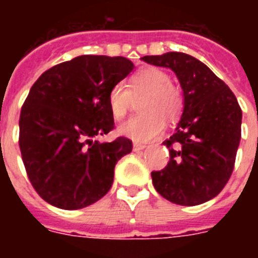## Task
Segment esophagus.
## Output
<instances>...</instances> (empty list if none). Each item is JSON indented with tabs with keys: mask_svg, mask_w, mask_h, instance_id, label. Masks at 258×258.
Instances as JSON below:
<instances>
[{
	"mask_svg": "<svg viewBox=\"0 0 258 258\" xmlns=\"http://www.w3.org/2000/svg\"><path fill=\"white\" fill-rule=\"evenodd\" d=\"M146 147H147V146H146L145 143H138V142H135L133 146L134 151H141V150H145Z\"/></svg>",
	"mask_w": 258,
	"mask_h": 258,
	"instance_id": "1",
	"label": "esophagus"
}]
</instances>
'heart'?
I'll list each match as a JSON object with an SVG mask.
<instances>
[{"label": "heart", "instance_id": "1", "mask_svg": "<svg viewBox=\"0 0 258 258\" xmlns=\"http://www.w3.org/2000/svg\"><path fill=\"white\" fill-rule=\"evenodd\" d=\"M127 89L117 83L109 89L107 104L115 120L127 115L133 99L139 101L141 113L119 125L117 133L135 142H147L158 137L165 128V120L176 121L183 112L184 97L179 88L171 84L165 71L147 67L133 75Z\"/></svg>", "mask_w": 258, "mask_h": 258}]
</instances>
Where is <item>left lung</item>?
Returning <instances> with one entry per match:
<instances>
[{"instance_id":"8db88e82","label":"left lung","mask_w":258,"mask_h":258,"mask_svg":"<svg viewBox=\"0 0 258 258\" xmlns=\"http://www.w3.org/2000/svg\"><path fill=\"white\" fill-rule=\"evenodd\" d=\"M142 60L170 68L184 97L175 133L163 142L170 150L169 163L151 172L154 187L172 204H204L220 194L234 169L241 139L240 104L230 88L190 54L169 52Z\"/></svg>"}]
</instances>
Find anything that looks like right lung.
<instances>
[{"label": "right lung", "instance_id": "obj_1", "mask_svg": "<svg viewBox=\"0 0 258 258\" xmlns=\"http://www.w3.org/2000/svg\"><path fill=\"white\" fill-rule=\"evenodd\" d=\"M134 70L125 57L84 54L52 67L29 91L20 115L26 174L48 204L76 210L108 192L115 165L133 142L92 141L113 128L109 89Z\"/></svg>", "mask_w": 258, "mask_h": 258}]
</instances>
